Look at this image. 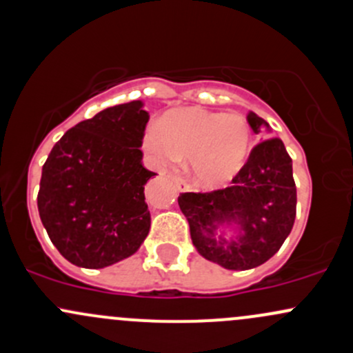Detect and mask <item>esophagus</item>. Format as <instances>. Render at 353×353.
Instances as JSON below:
<instances>
[{"label": "esophagus", "mask_w": 353, "mask_h": 353, "mask_svg": "<svg viewBox=\"0 0 353 353\" xmlns=\"http://www.w3.org/2000/svg\"><path fill=\"white\" fill-rule=\"evenodd\" d=\"M170 179H172V183L176 184V188L179 189V191H188L189 189V184H188V181L184 179V177H181V176H170Z\"/></svg>", "instance_id": "esophagus-1"}]
</instances>
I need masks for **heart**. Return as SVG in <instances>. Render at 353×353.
Segmentation results:
<instances>
[{
    "mask_svg": "<svg viewBox=\"0 0 353 353\" xmlns=\"http://www.w3.org/2000/svg\"><path fill=\"white\" fill-rule=\"evenodd\" d=\"M143 147L159 165H172L188 157L194 183L218 188L230 183L247 164L252 128L239 113L184 108L148 127Z\"/></svg>",
    "mask_w": 353,
    "mask_h": 353,
    "instance_id": "obj_1",
    "label": "heart"
}]
</instances>
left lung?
<instances>
[{"label": "left lung", "instance_id": "8db88e82", "mask_svg": "<svg viewBox=\"0 0 353 353\" xmlns=\"http://www.w3.org/2000/svg\"><path fill=\"white\" fill-rule=\"evenodd\" d=\"M255 133L270 132L255 113L247 114ZM186 216L196 250L230 270H247L264 264L281 248L296 218V184L292 161L283 140H262L252 148L247 164L232 186L210 192H183L177 198ZM221 228L237 233L230 239Z\"/></svg>", "mask_w": 353, "mask_h": 353}]
</instances>
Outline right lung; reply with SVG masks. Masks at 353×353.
<instances>
[{
	"label": "right lung",
	"mask_w": 353,
	"mask_h": 353,
	"mask_svg": "<svg viewBox=\"0 0 353 353\" xmlns=\"http://www.w3.org/2000/svg\"><path fill=\"white\" fill-rule=\"evenodd\" d=\"M142 101L99 111L64 133L42 167L40 220L70 264L103 269L135 254L150 230Z\"/></svg>",
	"instance_id": "add662e5"
}]
</instances>
